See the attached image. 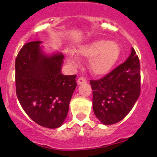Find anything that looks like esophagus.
I'll return each mask as SVG.
<instances>
[{
    "instance_id": "34e87169",
    "label": "esophagus",
    "mask_w": 157,
    "mask_h": 157,
    "mask_svg": "<svg viewBox=\"0 0 157 157\" xmlns=\"http://www.w3.org/2000/svg\"><path fill=\"white\" fill-rule=\"evenodd\" d=\"M86 79L84 78L83 77L78 78V79L77 80L78 85H81V84H83V83H86Z\"/></svg>"
}]
</instances>
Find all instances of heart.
Masks as SVG:
<instances>
[{"mask_svg": "<svg viewBox=\"0 0 157 157\" xmlns=\"http://www.w3.org/2000/svg\"><path fill=\"white\" fill-rule=\"evenodd\" d=\"M78 53L81 57L90 59L89 67L93 74L102 76L109 74L117 63L120 56V47L114 41L96 40L80 47ZM67 60L72 66L78 64L77 57L68 54Z\"/></svg>", "mask_w": 157, "mask_h": 157, "instance_id": "1", "label": "heart"}]
</instances>
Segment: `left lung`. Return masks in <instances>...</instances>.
<instances>
[{"instance_id": "obj_1", "label": "left lung", "mask_w": 157, "mask_h": 157, "mask_svg": "<svg viewBox=\"0 0 157 157\" xmlns=\"http://www.w3.org/2000/svg\"><path fill=\"white\" fill-rule=\"evenodd\" d=\"M93 109L105 125L121 121L134 107L141 90L140 62L133 48L129 57L99 80H91Z\"/></svg>"}]
</instances>
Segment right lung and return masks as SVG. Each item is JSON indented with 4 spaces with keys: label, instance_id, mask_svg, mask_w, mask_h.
Segmentation results:
<instances>
[{
    "label": "right lung",
    "instance_id": "add662e5",
    "mask_svg": "<svg viewBox=\"0 0 157 157\" xmlns=\"http://www.w3.org/2000/svg\"><path fill=\"white\" fill-rule=\"evenodd\" d=\"M41 41L23 46L16 59V95L27 116L47 128L62 125L76 88V75H63V55H48Z\"/></svg>",
    "mask_w": 157,
    "mask_h": 157
}]
</instances>
